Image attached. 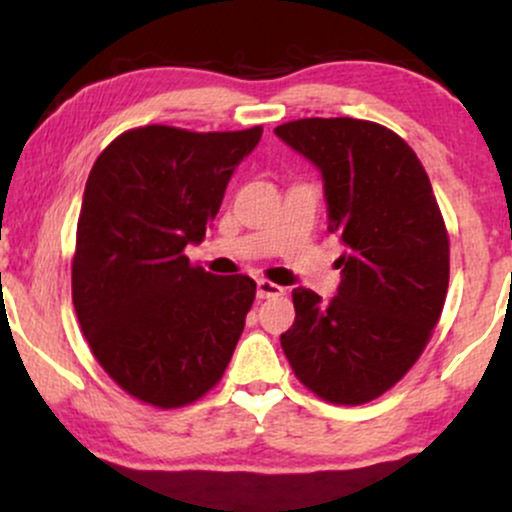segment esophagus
I'll return each instance as SVG.
<instances>
[{"label":"esophagus","mask_w":512,"mask_h":512,"mask_svg":"<svg viewBox=\"0 0 512 512\" xmlns=\"http://www.w3.org/2000/svg\"><path fill=\"white\" fill-rule=\"evenodd\" d=\"M286 289L284 286L274 284L269 279H260L257 281V298H274V296H284Z\"/></svg>","instance_id":"1"}]
</instances>
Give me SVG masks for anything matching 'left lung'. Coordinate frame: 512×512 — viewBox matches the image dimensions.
Instances as JSON below:
<instances>
[{
  "mask_svg": "<svg viewBox=\"0 0 512 512\" xmlns=\"http://www.w3.org/2000/svg\"><path fill=\"white\" fill-rule=\"evenodd\" d=\"M320 168L330 231L346 252L330 303L293 289L281 334L293 373L332 404H366L419 361L445 305L450 238L414 149L378 122L303 117L274 129Z\"/></svg>",
  "mask_w": 512,
  "mask_h": 512,
  "instance_id": "1",
  "label": "left lung"
}]
</instances>
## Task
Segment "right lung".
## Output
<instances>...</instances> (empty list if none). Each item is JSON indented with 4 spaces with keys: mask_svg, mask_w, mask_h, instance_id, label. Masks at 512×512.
I'll return each instance as SVG.
<instances>
[{
    "mask_svg": "<svg viewBox=\"0 0 512 512\" xmlns=\"http://www.w3.org/2000/svg\"><path fill=\"white\" fill-rule=\"evenodd\" d=\"M262 127L122 132L88 173L72 260L81 332L127 395L158 409L197 402L221 380L255 301L245 274L214 276L185 255L219 214Z\"/></svg>",
    "mask_w": 512,
    "mask_h": 512,
    "instance_id": "add662e5",
    "label": "right lung"
}]
</instances>
